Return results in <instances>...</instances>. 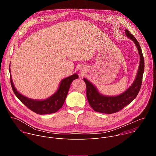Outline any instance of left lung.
Here are the masks:
<instances>
[{"mask_svg":"<svg viewBox=\"0 0 156 156\" xmlns=\"http://www.w3.org/2000/svg\"><path fill=\"white\" fill-rule=\"evenodd\" d=\"M125 32L126 36L134 42L140 54V65L135 80L123 93L115 96H108L100 93L94 84L87 79L83 78L86 85V96L88 102L96 112L106 114L117 112L134 100L140 90L144 70V57L137 39L128 30H125Z\"/></svg>","mask_w":156,"mask_h":156,"instance_id":"8db88e82","label":"left lung"}]
</instances>
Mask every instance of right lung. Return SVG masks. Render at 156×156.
I'll list each match as a JSON object with an SVG mask.
<instances>
[{"mask_svg": "<svg viewBox=\"0 0 156 156\" xmlns=\"http://www.w3.org/2000/svg\"><path fill=\"white\" fill-rule=\"evenodd\" d=\"M10 68L9 67V72L10 73ZM78 78V75L75 73L69 77L63 79L60 81L57 91L49 98L44 100L30 99L20 94L15 88L11 76L10 82L13 93L22 103L33 111L34 112L40 115H44L55 113L63 106L66 96H67L71 83L74 80L77 79Z\"/></svg>", "mask_w": 156, "mask_h": 156, "instance_id": "add662e5", "label": "right lung"}]
</instances>
